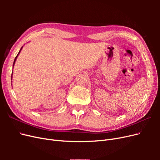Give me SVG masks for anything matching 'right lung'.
Segmentation results:
<instances>
[{"label":"right lung","mask_w":160,"mask_h":160,"mask_svg":"<svg viewBox=\"0 0 160 160\" xmlns=\"http://www.w3.org/2000/svg\"><path fill=\"white\" fill-rule=\"evenodd\" d=\"M22 47H21V50L19 51V52H18V55L16 56V57H15V59H14V62H13V66H14V62H15V61H16V59H17V57H18V54L19 53H20V52H21V49H22Z\"/></svg>","instance_id":"obj_1"}]
</instances>
